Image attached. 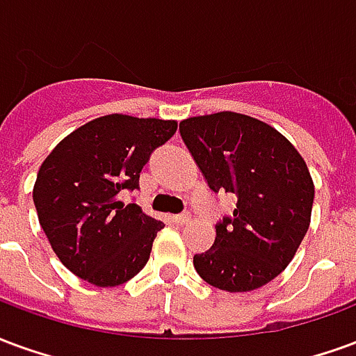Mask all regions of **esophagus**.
Listing matches in <instances>:
<instances>
[{"label": "esophagus", "instance_id": "1", "mask_svg": "<svg viewBox=\"0 0 356 356\" xmlns=\"http://www.w3.org/2000/svg\"><path fill=\"white\" fill-rule=\"evenodd\" d=\"M191 221V213H186V211H183V213H177V216H173V223L175 225H185Z\"/></svg>", "mask_w": 356, "mask_h": 356}]
</instances>
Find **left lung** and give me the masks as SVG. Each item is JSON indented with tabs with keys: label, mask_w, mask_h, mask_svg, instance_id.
<instances>
[{
	"label": "left lung",
	"mask_w": 356,
	"mask_h": 356,
	"mask_svg": "<svg viewBox=\"0 0 356 356\" xmlns=\"http://www.w3.org/2000/svg\"><path fill=\"white\" fill-rule=\"evenodd\" d=\"M181 137L213 193L236 196L216 242L194 255L196 273L225 291L261 288L288 267L311 223L314 185L290 140L257 118H186Z\"/></svg>",
	"instance_id": "1"
}]
</instances>
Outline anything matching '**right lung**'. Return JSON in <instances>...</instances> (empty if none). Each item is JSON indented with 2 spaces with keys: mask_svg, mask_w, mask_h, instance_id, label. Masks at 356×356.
<instances>
[{
  "mask_svg": "<svg viewBox=\"0 0 356 356\" xmlns=\"http://www.w3.org/2000/svg\"><path fill=\"white\" fill-rule=\"evenodd\" d=\"M175 131V120L108 114L78 127L43 160L35 211L53 252L74 275L108 288L147 265L163 223L118 194L139 188L143 165Z\"/></svg>",
  "mask_w": 356,
  "mask_h": 356,
  "instance_id": "right-lung-1",
  "label": "right lung"
}]
</instances>
